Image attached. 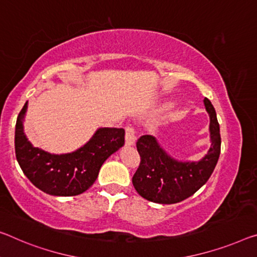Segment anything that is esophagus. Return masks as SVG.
I'll return each mask as SVG.
<instances>
[{"label": "esophagus", "instance_id": "esophagus-1", "mask_svg": "<svg viewBox=\"0 0 257 257\" xmlns=\"http://www.w3.org/2000/svg\"><path fill=\"white\" fill-rule=\"evenodd\" d=\"M136 134H134V130L131 126L125 127V145L126 146H133L136 144Z\"/></svg>", "mask_w": 257, "mask_h": 257}]
</instances>
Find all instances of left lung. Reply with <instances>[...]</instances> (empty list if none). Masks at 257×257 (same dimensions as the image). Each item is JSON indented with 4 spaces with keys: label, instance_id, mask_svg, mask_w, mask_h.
<instances>
[{
    "label": "left lung",
    "instance_id": "obj_1",
    "mask_svg": "<svg viewBox=\"0 0 257 257\" xmlns=\"http://www.w3.org/2000/svg\"><path fill=\"white\" fill-rule=\"evenodd\" d=\"M210 117V148L200 161H179L161 147L153 136H142L137 142L140 165L132 183L144 199L155 203L172 204L192 196L203 186L214 172L220 154V133L216 111L204 97Z\"/></svg>",
    "mask_w": 257,
    "mask_h": 257
}]
</instances>
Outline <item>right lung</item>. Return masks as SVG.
Here are the masks:
<instances>
[{
  "instance_id": "obj_1",
  "label": "right lung",
  "mask_w": 257,
  "mask_h": 257,
  "mask_svg": "<svg viewBox=\"0 0 257 257\" xmlns=\"http://www.w3.org/2000/svg\"><path fill=\"white\" fill-rule=\"evenodd\" d=\"M27 103L19 112L15 131L16 157L24 175L49 195L73 196L87 191L105 160L124 146V128L100 127L77 151L51 154L34 147L24 132Z\"/></svg>"
}]
</instances>
